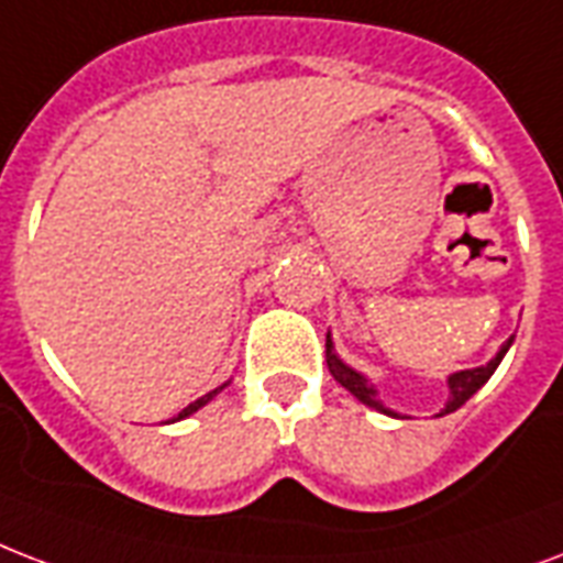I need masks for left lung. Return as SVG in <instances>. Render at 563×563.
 Instances as JSON below:
<instances>
[{
  "label": "left lung",
  "instance_id": "left-lung-1",
  "mask_svg": "<svg viewBox=\"0 0 563 563\" xmlns=\"http://www.w3.org/2000/svg\"><path fill=\"white\" fill-rule=\"evenodd\" d=\"M508 349H510V339H508V342H505V345H501L499 354H496V357H493L490 363H487V366L466 368V372H457V375L449 377V393H452V396H449V405H445V410L440 416L454 413L457 407L466 405V401H470V398L475 396V393H478V389H482V386L487 384V380H490V375H493V372H496V366H499L501 357H505V351H508ZM328 368H330V375L336 377L339 384L345 386L351 396H357L360 401H363V405L375 407V410H380V413L396 416V413H393V410H386V407L380 405V401H377V398H375L377 396L375 386L368 384L366 377L360 375V372H354V368L345 366V363H342V360H339L336 354H333V342H330V336H328Z\"/></svg>",
  "mask_w": 563,
  "mask_h": 563
}]
</instances>
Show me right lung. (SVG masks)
Masks as SVG:
<instances>
[{
	"mask_svg": "<svg viewBox=\"0 0 563 563\" xmlns=\"http://www.w3.org/2000/svg\"><path fill=\"white\" fill-rule=\"evenodd\" d=\"M224 386H227V384H224ZM224 386H218V389H212V393H206L203 398H197V401H191V405H188L186 410H183V413L177 416V419H186V416H191V413H195V410H200V407H203L206 401H212V398L218 396V393H221V389H224ZM177 419H174V422H177Z\"/></svg>",
	"mask_w": 563,
	"mask_h": 563,
	"instance_id": "obj_1",
	"label": "right lung"
}]
</instances>
